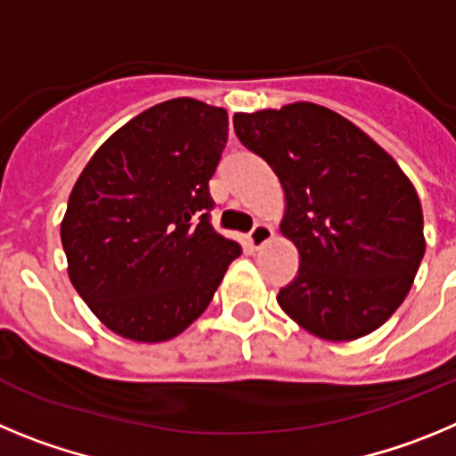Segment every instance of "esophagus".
Here are the masks:
<instances>
[{
    "label": "esophagus",
    "instance_id": "obj_1",
    "mask_svg": "<svg viewBox=\"0 0 456 456\" xmlns=\"http://www.w3.org/2000/svg\"><path fill=\"white\" fill-rule=\"evenodd\" d=\"M272 237H273V231L269 228V225L257 224L256 228L251 231V235H248V244H251L253 248H260V247H265V244H267Z\"/></svg>",
    "mask_w": 456,
    "mask_h": 456
}]
</instances>
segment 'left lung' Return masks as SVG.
Masks as SVG:
<instances>
[{
  "label": "left lung",
  "instance_id": "1",
  "mask_svg": "<svg viewBox=\"0 0 456 456\" xmlns=\"http://www.w3.org/2000/svg\"><path fill=\"white\" fill-rule=\"evenodd\" d=\"M232 125L283 187L281 232L299 269L278 305L322 340L377 331L406 299L425 256L413 183L377 141L322 104L240 111Z\"/></svg>",
  "mask_w": 456,
  "mask_h": 456
}]
</instances>
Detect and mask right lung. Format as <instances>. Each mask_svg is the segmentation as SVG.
Instances as JSON below:
<instances>
[{"instance_id":"right-lung-1","label":"right lung","mask_w":456,"mask_h":456,"mask_svg":"<svg viewBox=\"0 0 456 456\" xmlns=\"http://www.w3.org/2000/svg\"><path fill=\"white\" fill-rule=\"evenodd\" d=\"M225 139V109L167 100L127 120L79 173L61 221L68 278L116 336H180L241 256L208 219Z\"/></svg>"}]
</instances>
